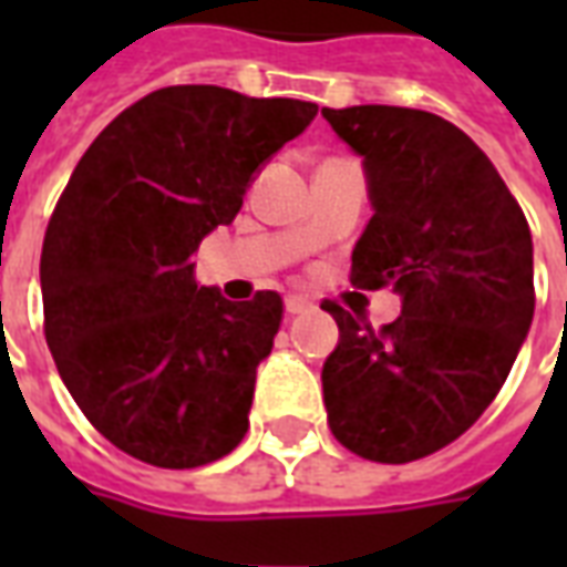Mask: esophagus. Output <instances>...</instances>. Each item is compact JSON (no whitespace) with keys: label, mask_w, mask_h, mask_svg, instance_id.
Segmentation results:
<instances>
[{"label":"esophagus","mask_w":567,"mask_h":567,"mask_svg":"<svg viewBox=\"0 0 567 567\" xmlns=\"http://www.w3.org/2000/svg\"><path fill=\"white\" fill-rule=\"evenodd\" d=\"M312 307H316V303L307 300V297H300V295L285 297V309H288V316H300V312H309Z\"/></svg>","instance_id":"esophagus-1"}]
</instances>
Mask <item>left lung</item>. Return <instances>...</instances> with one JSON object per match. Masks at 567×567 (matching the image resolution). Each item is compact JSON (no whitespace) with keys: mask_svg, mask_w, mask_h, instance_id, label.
I'll list each match as a JSON object with an SVG mask.
<instances>
[{"mask_svg":"<svg viewBox=\"0 0 567 567\" xmlns=\"http://www.w3.org/2000/svg\"><path fill=\"white\" fill-rule=\"evenodd\" d=\"M364 157L373 218L349 282L392 285L404 309L370 328L324 300L340 343L321 389L346 450L404 464L450 446L483 416L535 316L532 234L498 169L462 130L419 109H321Z\"/></svg>","mask_w":567,"mask_h":567,"instance_id":"8db88e82","label":"left lung"}]
</instances>
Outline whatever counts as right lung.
Segmentation results:
<instances>
[{"label":"right lung","instance_id":"right-lung-1","mask_svg":"<svg viewBox=\"0 0 567 567\" xmlns=\"http://www.w3.org/2000/svg\"><path fill=\"white\" fill-rule=\"evenodd\" d=\"M316 115V103L215 84L161 87L69 175L39 264L44 340L81 413L121 452L185 471L246 437L282 297L230 303L197 288L190 258Z\"/></svg>","mask_w":567,"mask_h":567}]
</instances>
